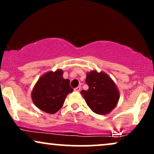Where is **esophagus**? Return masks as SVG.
<instances>
[{"label":"esophagus","mask_w":154,"mask_h":154,"mask_svg":"<svg viewBox=\"0 0 154 154\" xmlns=\"http://www.w3.org/2000/svg\"><path fill=\"white\" fill-rule=\"evenodd\" d=\"M80 90H81L80 86H78L77 88H75V91H77V92H79V91H80Z\"/></svg>","instance_id":"1"}]
</instances>
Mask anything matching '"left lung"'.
Listing matches in <instances>:
<instances>
[{
    "label": "left lung",
    "mask_w": 154,
    "mask_h": 154,
    "mask_svg": "<svg viewBox=\"0 0 154 154\" xmlns=\"http://www.w3.org/2000/svg\"><path fill=\"white\" fill-rule=\"evenodd\" d=\"M88 91L81 93L90 109L100 115L109 114L117 105L119 91L112 79L103 72L93 70L86 72Z\"/></svg>",
    "instance_id": "1"
}]
</instances>
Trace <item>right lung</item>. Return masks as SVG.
Returning <instances> with one entry per match:
<instances>
[{
  "mask_svg": "<svg viewBox=\"0 0 154 154\" xmlns=\"http://www.w3.org/2000/svg\"><path fill=\"white\" fill-rule=\"evenodd\" d=\"M63 70L58 69L40 76L31 93L35 106L51 114L61 109L67 95L73 91L69 79L63 78Z\"/></svg>",
  "mask_w": 154,
  "mask_h": 154,
  "instance_id": "1",
  "label": "right lung"
}]
</instances>
